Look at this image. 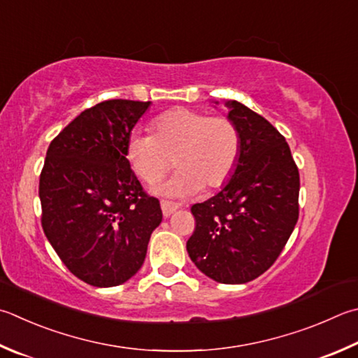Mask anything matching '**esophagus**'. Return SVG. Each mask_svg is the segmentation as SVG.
<instances>
[{
	"label": "esophagus",
	"mask_w": 358,
	"mask_h": 358,
	"mask_svg": "<svg viewBox=\"0 0 358 358\" xmlns=\"http://www.w3.org/2000/svg\"><path fill=\"white\" fill-rule=\"evenodd\" d=\"M161 210H162V214H164V217H171L172 214L178 210V205L172 203V201H169V200H162Z\"/></svg>",
	"instance_id": "1"
}]
</instances>
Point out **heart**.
Wrapping results in <instances>:
<instances>
[{
  "label": "heart",
  "instance_id": "obj_1",
  "mask_svg": "<svg viewBox=\"0 0 358 358\" xmlns=\"http://www.w3.org/2000/svg\"><path fill=\"white\" fill-rule=\"evenodd\" d=\"M152 134L134 131L127 141V161L133 172L147 183H155L169 169L173 177L155 187V192L172 197L196 196L206 186L225 185L239 158V133L235 123L222 115L177 108L158 115Z\"/></svg>",
  "mask_w": 358,
  "mask_h": 358
}]
</instances>
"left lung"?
Instances as JSON below:
<instances>
[{
    "mask_svg": "<svg viewBox=\"0 0 358 358\" xmlns=\"http://www.w3.org/2000/svg\"><path fill=\"white\" fill-rule=\"evenodd\" d=\"M225 106L239 133V158L222 189L192 205L196 230L186 250L211 280L239 285L262 275L280 255L299 217L301 183L283 136L243 103Z\"/></svg>",
    "mask_w": 358,
    "mask_h": 358,
    "instance_id": "1",
    "label": "left lung"
}]
</instances>
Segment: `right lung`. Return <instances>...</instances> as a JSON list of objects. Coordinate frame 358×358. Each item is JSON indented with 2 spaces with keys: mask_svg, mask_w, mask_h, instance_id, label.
<instances>
[{
  "mask_svg": "<svg viewBox=\"0 0 358 358\" xmlns=\"http://www.w3.org/2000/svg\"><path fill=\"white\" fill-rule=\"evenodd\" d=\"M152 101L108 100L83 111L47 150L42 227L71 274L92 287L129 280L144 264L159 200L142 191L127 141Z\"/></svg>",
  "mask_w": 358,
  "mask_h": 358,
  "instance_id": "right-lung-1",
  "label": "right lung"
}]
</instances>
